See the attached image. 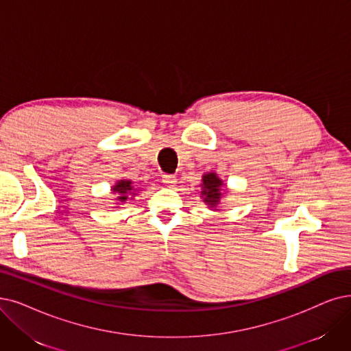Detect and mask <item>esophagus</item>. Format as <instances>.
I'll use <instances>...</instances> for the list:
<instances>
[{
  "mask_svg": "<svg viewBox=\"0 0 351 351\" xmlns=\"http://www.w3.org/2000/svg\"><path fill=\"white\" fill-rule=\"evenodd\" d=\"M162 183L168 184V186H173V184L177 183V178L173 174H164L162 176Z\"/></svg>",
  "mask_w": 351,
  "mask_h": 351,
  "instance_id": "34e87169",
  "label": "esophagus"
}]
</instances>
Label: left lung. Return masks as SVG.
<instances>
[{
  "instance_id": "8db88e82",
  "label": "left lung",
  "mask_w": 351,
  "mask_h": 351,
  "mask_svg": "<svg viewBox=\"0 0 351 351\" xmlns=\"http://www.w3.org/2000/svg\"><path fill=\"white\" fill-rule=\"evenodd\" d=\"M203 191L204 202L210 206H216L219 203V199L221 197L220 187H221V180L215 174L208 173L203 176Z\"/></svg>"
}]
</instances>
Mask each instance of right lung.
Returning a JSON list of instances; mask_svg holds the SVG:
<instances>
[{"mask_svg": "<svg viewBox=\"0 0 351 351\" xmlns=\"http://www.w3.org/2000/svg\"><path fill=\"white\" fill-rule=\"evenodd\" d=\"M132 186H131V181H128V180H121L119 183L114 187V193H117L118 194V200L119 202H125L128 199V195L130 194H135V193H132Z\"/></svg>", "mask_w": 351, "mask_h": 351, "instance_id": "obj_1", "label": "right lung"}]
</instances>
